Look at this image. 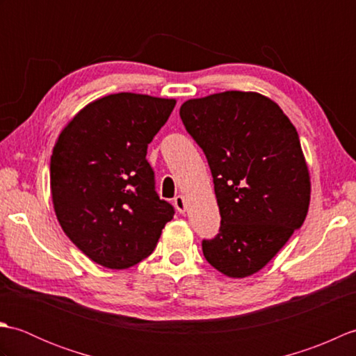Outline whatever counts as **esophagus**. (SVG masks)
<instances>
[{"label": "esophagus", "mask_w": 356, "mask_h": 356, "mask_svg": "<svg viewBox=\"0 0 356 356\" xmlns=\"http://www.w3.org/2000/svg\"><path fill=\"white\" fill-rule=\"evenodd\" d=\"M174 207L179 211L180 214H184L186 211V202L184 195H177V197H174Z\"/></svg>", "instance_id": "esophagus-1"}]
</instances>
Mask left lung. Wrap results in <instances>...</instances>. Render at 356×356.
Listing matches in <instances>:
<instances>
[{
    "label": "left lung",
    "instance_id": "left-lung-1",
    "mask_svg": "<svg viewBox=\"0 0 356 356\" xmlns=\"http://www.w3.org/2000/svg\"><path fill=\"white\" fill-rule=\"evenodd\" d=\"M180 118L208 159L222 217L216 238L202 241L203 255L226 277L252 275L307 216L311 176L298 133L255 92L188 99Z\"/></svg>",
    "mask_w": 356,
    "mask_h": 356
}]
</instances>
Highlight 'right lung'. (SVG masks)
Listing matches in <instances>:
<instances>
[{
	"label": "right lung",
	"instance_id": "obj_1",
	"mask_svg": "<svg viewBox=\"0 0 356 356\" xmlns=\"http://www.w3.org/2000/svg\"><path fill=\"white\" fill-rule=\"evenodd\" d=\"M176 99L116 93L86 105L50 159L53 208L65 236L90 260L127 269L154 251L174 209L154 191L148 143Z\"/></svg>",
	"mask_w": 356,
	"mask_h": 356
}]
</instances>
